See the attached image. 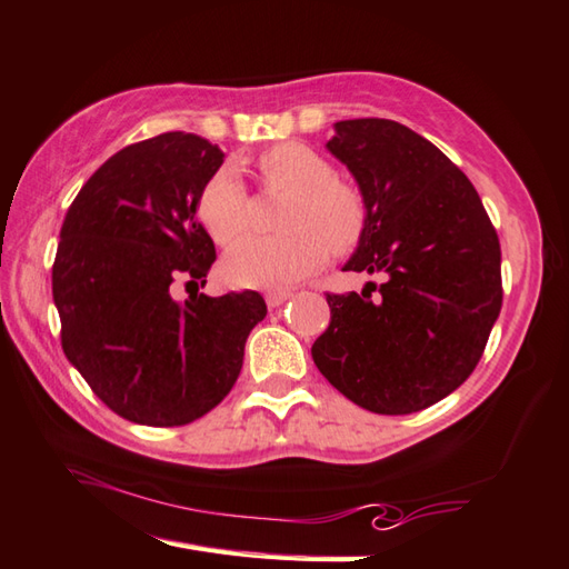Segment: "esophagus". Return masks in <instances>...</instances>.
Listing matches in <instances>:
<instances>
[{"label":"esophagus","instance_id":"esophagus-1","mask_svg":"<svg viewBox=\"0 0 569 569\" xmlns=\"http://www.w3.org/2000/svg\"><path fill=\"white\" fill-rule=\"evenodd\" d=\"M288 298H291V293L288 291H271V293H266V303H268V308H278L281 303H286Z\"/></svg>","mask_w":569,"mask_h":569}]
</instances>
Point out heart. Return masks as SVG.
I'll use <instances>...</instances> for the list:
<instances>
[{"label": "heart", "mask_w": 569, "mask_h": 569, "mask_svg": "<svg viewBox=\"0 0 569 569\" xmlns=\"http://www.w3.org/2000/svg\"><path fill=\"white\" fill-rule=\"evenodd\" d=\"M266 193L291 196L278 219L281 236L251 239L226 256L223 278L239 288H283L336 256L353 253L368 231V203L356 183L336 177L323 153L298 141L276 143L256 159ZM196 213L211 239L231 246L251 229V196L226 163L203 183Z\"/></svg>", "instance_id": "b5f03b06"}]
</instances>
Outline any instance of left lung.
Masks as SVG:
<instances>
[{
    "mask_svg": "<svg viewBox=\"0 0 569 569\" xmlns=\"http://www.w3.org/2000/svg\"><path fill=\"white\" fill-rule=\"evenodd\" d=\"M328 151L368 203L366 239L346 271L386 273V283L326 293L330 323L313 363L356 406L408 416L480 363L502 308L498 231L470 179L398 121H338Z\"/></svg>",
    "mask_w": 569,
    "mask_h": 569,
    "instance_id": "obj_1",
    "label": "left lung"
}]
</instances>
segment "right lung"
<instances>
[{
    "label": "right lung",
    "instance_id": "right-lung-1",
    "mask_svg": "<svg viewBox=\"0 0 569 569\" xmlns=\"http://www.w3.org/2000/svg\"><path fill=\"white\" fill-rule=\"evenodd\" d=\"M223 151L196 133L131 143L71 201L51 266L61 348L97 398L139 426L173 428L229 396L266 301L258 291L173 301L216 261L196 221Z\"/></svg>",
    "mask_w": 569,
    "mask_h": 569
}]
</instances>
